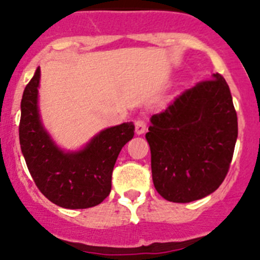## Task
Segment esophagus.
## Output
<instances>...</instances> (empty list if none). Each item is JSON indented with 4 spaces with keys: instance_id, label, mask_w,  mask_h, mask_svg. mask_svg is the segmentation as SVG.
Masks as SVG:
<instances>
[{
    "instance_id": "1",
    "label": "esophagus",
    "mask_w": 260,
    "mask_h": 260,
    "mask_svg": "<svg viewBox=\"0 0 260 260\" xmlns=\"http://www.w3.org/2000/svg\"><path fill=\"white\" fill-rule=\"evenodd\" d=\"M135 127H136V133H137L138 136L143 135V133H145L146 131H147V123H146V120H145V119H141V118H140V119L136 120Z\"/></svg>"
}]
</instances>
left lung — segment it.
<instances>
[{"label": "left lung", "mask_w": 260, "mask_h": 260, "mask_svg": "<svg viewBox=\"0 0 260 260\" xmlns=\"http://www.w3.org/2000/svg\"><path fill=\"white\" fill-rule=\"evenodd\" d=\"M149 120L146 140L157 192L172 203L214 192L226 176L238 138L237 112L224 78L212 74Z\"/></svg>", "instance_id": "1"}]
</instances>
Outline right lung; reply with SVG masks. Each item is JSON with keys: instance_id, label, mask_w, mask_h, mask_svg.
Returning a JSON list of instances; mask_svg holds the SVG:
<instances>
[{"instance_id": "right-lung-1", "label": "right lung", "mask_w": 260, "mask_h": 260, "mask_svg": "<svg viewBox=\"0 0 260 260\" xmlns=\"http://www.w3.org/2000/svg\"><path fill=\"white\" fill-rule=\"evenodd\" d=\"M40 77L38 68L21 101L20 145L28 171L44 196L60 208L99 205L111 192L115 161L135 136V124L127 122L106 128L78 151L60 148L41 120Z\"/></svg>"}]
</instances>
